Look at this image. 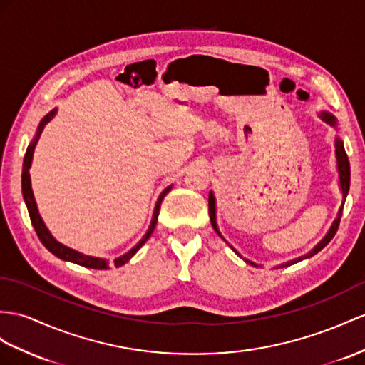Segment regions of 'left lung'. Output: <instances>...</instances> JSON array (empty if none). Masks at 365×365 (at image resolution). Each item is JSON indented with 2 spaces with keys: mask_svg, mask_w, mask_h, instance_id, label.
Listing matches in <instances>:
<instances>
[{
  "mask_svg": "<svg viewBox=\"0 0 365 365\" xmlns=\"http://www.w3.org/2000/svg\"><path fill=\"white\" fill-rule=\"evenodd\" d=\"M317 117H319L322 121H325L327 125H330L331 128H334L336 130H338V118H336L333 114H330V112L321 110L319 114H317ZM334 154H336V166H338V174H339V188H341V192H342V203H341V207H339V210H338V216H336V219L333 220V223L330 225L329 231H327V235H325L319 242H317V244H316L310 251H308V253H305V255H302V256H299V257H296V259L288 260V262H285V264H280V265H277L276 268H282V267H288V265L297 264V262H301V260H304V259H308V257L314 256L316 253H319V251L333 239V236L336 235V231H338L339 222H341V216H342L344 203H345V199H347V194H349V190H350V163H349L347 154H345L344 142L339 138V135H336V138H334ZM208 208H210L211 225H212L214 231H216L217 235L223 239L222 232L219 231V227H217L216 197H214V192H212V191H210V195H208ZM223 240H225V239H223ZM225 242H227V240H225ZM227 244H228V242H227ZM228 247H230L232 251H235V253H236L240 259H244L247 264L253 265V267H257V264L251 262V260H248V259H245V257H242V255L239 253L237 250H235V247H231L230 244H228Z\"/></svg>",
  "mask_w": 365,
  "mask_h": 365,
  "instance_id": "8db88e82",
  "label": "left lung"
}]
</instances>
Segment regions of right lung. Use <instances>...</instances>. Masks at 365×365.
Returning <instances> with one entry per match:
<instances>
[{
    "mask_svg": "<svg viewBox=\"0 0 365 365\" xmlns=\"http://www.w3.org/2000/svg\"><path fill=\"white\" fill-rule=\"evenodd\" d=\"M55 114H57V108L52 109L49 114H46L41 121L38 128H36V133H35V137L32 138V142L29 143V146H27V151H26V155H24V162H23V174H21V188H23V197H24V202H26V207H27V211H29V216H31V222L32 225L36 231V236L40 237L41 244L48 248L52 255H55L57 257L63 259V260H68V262H72V264H77V265H81V267H86V268H93V269H108L109 268V260L103 259V257H93V256H88V255H83L80 253V251L77 250H72L66 245H63L61 242H58L57 239H55L51 231L48 230V227H46V223L43 222L40 212H38V207H36V202H35V197H34V191H32V185H31V174H29V170H31V165H32V157H34V151H35V146L36 143H38V138L43 133L44 126L49 123V121L55 117ZM173 185L168 186V188L163 190V192L158 195V199L155 202V208H154V212H153V219H151V223H149V228L146 231V235L142 237V240L138 242V244L135 247L130 248L128 253H125L123 256H120L114 260V265L115 267H121L125 265L128 260L133 257L137 251L142 248L145 245V242L151 237L153 231L155 228V223H157V219H158V211H160V205H162V200L165 195L171 191Z\"/></svg>",
    "mask_w": 365,
    "mask_h": 365,
    "instance_id": "add662e5",
    "label": "right lung"
}]
</instances>
